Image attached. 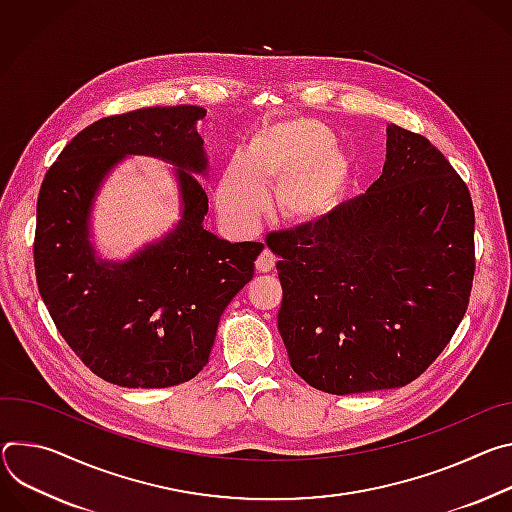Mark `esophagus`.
Listing matches in <instances>:
<instances>
[{
  "instance_id": "esophagus-1",
  "label": "esophagus",
  "mask_w": 512,
  "mask_h": 512,
  "mask_svg": "<svg viewBox=\"0 0 512 512\" xmlns=\"http://www.w3.org/2000/svg\"><path fill=\"white\" fill-rule=\"evenodd\" d=\"M274 262H276L274 254L270 250H262L260 256L256 258V270L258 272H270L274 268Z\"/></svg>"
}]
</instances>
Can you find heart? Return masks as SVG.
Instances as JSON below:
<instances>
[{"label": "heart", "mask_w": 512, "mask_h": 512, "mask_svg": "<svg viewBox=\"0 0 512 512\" xmlns=\"http://www.w3.org/2000/svg\"><path fill=\"white\" fill-rule=\"evenodd\" d=\"M335 134L313 118H289L258 126L244 152H236L217 185L219 213L236 225H252L274 187V213L291 227H313L342 203L352 177Z\"/></svg>", "instance_id": "obj_1"}]
</instances>
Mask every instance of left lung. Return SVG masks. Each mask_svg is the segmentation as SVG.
I'll return each mask as SVG.
<instances>
[{
    "label": "left lung",
    "instance_id": "8db88e82",
    "mask_svg": "<svg viewBox=\"0 0 512 512\" xmlns=\"http://www.w3.org/2000/svg\"><path fill=\"white\" fill-rule=\"evenodd\" d=\"M280 256L278 331L313 388H399L441 354L474 280L466 183L423 136L386 126L370 189L321 223L266 238Z\"/></svg>",
    "mask_w": 512,
    "mask_h": 512
}]
</instances>
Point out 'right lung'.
Instances as JSON below:
<instances>
[{
    "mask_svg": "<svg viewBox=\"0 0 512 512\" xmlns=\"http://www.w3.org/2000/svg\"><path fill=\"white\" fill-rule=\"evenodd\" d=\"M199 105L146 107L79 132L48 168L36 205L34 266L59 333L99 378L166 388L209 360L223 309L254 274L260 242H227L203 225L207 154ZM126 155L173 163L180 221L124 261L98 256L90 213L104 179Z\"/></svg>",
    "mask_w": 512,
    "mask_h": 512,
    "instance_id": "add662e5",
    "label": "right lung"
}]
</instances>
